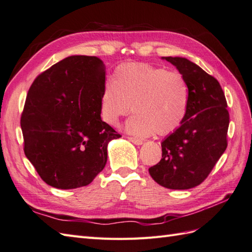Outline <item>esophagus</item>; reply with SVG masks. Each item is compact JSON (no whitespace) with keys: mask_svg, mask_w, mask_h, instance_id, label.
<instances>
[{"mask_svg":"<svg viewBox=\"0 0 252 252\" xmlns=\"http://www.w3.org/2000/svg\"><path fill=\"white\" fill-rule=\"evenodd\" d=\"M128 140L132 141V143H133L134 145H136V146L143 145V140L139 139V138H136V137H128Z\"/></svg>","mask_w":252,"mask_h":252,"instance_id":"34e87169","label":"esophagus"}]
</instances>
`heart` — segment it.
Returning <instances> with one entry per match:
<instances>
[{"label":"heart","instance_id":"1","mask_svg":"<svg viewBox=\"0 0 252 252\" xmlns=\"http://www.w3.org/2000/svg\"><path fill=\"white\" fill-rule=\"evenodd\" d=\"M189 92L178 72L149 63L121 64L114 71L100 98L102 120L116 126L132 107L126 131L135 136L167 135L182 125L189 108Z\"/></svg>","mask_w":252,"mask_h":252}]
</instances>
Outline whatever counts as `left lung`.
<instances>
[{
	"label": "left lung",
	"mask_w": 252,
	"mask_h": 252,
	"mask_svg": "<svg viewBox=\"0 0 252 252\" xmlns=\"http://www.w3.org/2000/svg\"><path fill=\"white\" fill-rule=\"evenodd\" d=\"M175 66L189 86L185 118L162 141V158L149 168L158 184L189 189L201 184L227 148L229 113L218 81L184 57H162Z\"/></svg>",
	"instance_id": "1"
}]
</instances>
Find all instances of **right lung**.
I'll return each instance as SVG.
<instances>
[{
	"mask_svg": "<svg viewBox=\"0 0 252 252\" xmlns=\"http://www.w3.org/2000/svg\"><path fill=\"white\" fill-rule=\"evenodd\" d=\"M105 67L95 56L72 55L32 84L21 116L24 153L40 178L60 189L93 182L121 137L101 119Z\"/></svg>",
	"mask_w": 252,
	"mask_h": 252,
	"instance_id": "right-lung-1",
	"label": "right lung"
}]
</instances>
